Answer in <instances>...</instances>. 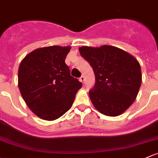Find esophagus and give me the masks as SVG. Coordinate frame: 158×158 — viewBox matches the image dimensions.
Returning a JSON list of instances; mask_svg holds the SVG:
<instances>
[{
	"mask_svg": "<svg viewBox=\"0 0 158 158\" xmlns=\"http://www.w3.org/2000/svg\"><path fill=\"white\" fill-rule=\"evenodd\" d=\"M79 80H80V82H82V83H84V82H85V77H84V76H81V77L79 78Z\"/></svg>",
	"mask_w": 158,
	"mask_h": 158,
	"instance_id": "obj_1",
	"label": "esophagus"
}]
</instances>
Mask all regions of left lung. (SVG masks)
<instances>
[{
  "label": "left lung",
  "instance_id": "8db88e82",
  "mask_svg": "<svg viewBox=\"0 0 158 158\" xmlns=\"http://www.w3.org/2000/svg\"><path fill=\"white\" fill-rule=\"evenodd\" d=\"M79 51L95 75V85L89 92L94 107L108 117L123 114L135 100L142 83L139 61L114 46H82Z\"/></svg>",
  "mask_w": 158,
  "mask_h": 158
}]
</instances>
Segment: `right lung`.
Listing matches in <instances>:
<instances>
[{
	"mask_svg": "<svg viewBox=\"0 0 158 158\" xmlns=\"http://www.w3.org/2000/svg\"><path fill=\"white\" fill-rule=\"evenodd\" d=\"M70 49V46L40 48L28 54L19 64L21 95L29 109L44 120H55L69 110L82 87L65 64Z\"/></svg>",
	"mask_w": 158,
	"mask_h": 158,
	"instance_id": "obj_1",
	"label": "right lung"
}]
</instances>
